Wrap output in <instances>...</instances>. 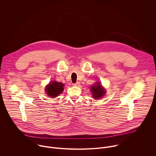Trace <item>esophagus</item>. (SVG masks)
<instances>
[{
  "mask_svg": "<svg viewBox=\"0 0 156 156\" xmlns=\"http://www.w3.org/2000/svg\"><path fill=\"white\" fill-rule=\"evenodd\" d=\"M73 86H78L80 85V82H76V83H73Z\"/></svg>",
  "mask_w": 156,
  "mask_h": 156,
  "instance_id": "obj_1",
  "label": "esophagus"
}]
</instances>
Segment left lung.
<instances>
[{"label": "left lung", "mask_w": 156, "mask_h": 156, "mask_svg": "<svg viewBox=\"0 0 156 156\" xmlns=\"http://www.w3.org/2000/svg\"><path fill=\"white\" fill-rule=\"evenodd\" d=\"M91 92L95 99L102 98L105 94V89L102 86L100 82H97L91 87Z\"/></svg>", "instance_id": "8db88e82"}]
</instances>
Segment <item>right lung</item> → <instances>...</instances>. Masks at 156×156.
<instances>
[{"mask_svg": "<svg viewBox=\"0 0 156 156\" xmlns=\"http://www.w3.org/2000/svg\"><path fill=\"white\" fill-rule=\"evenodd\" d=\"M64 86L63 83L53 81L46 86L45 91L48 96L54 98L63 92Z\"/></svg>", "mask_w": 156, "mask_h": 156, "instance_id": "1", "label": "right lung"}]
</instances>
